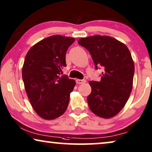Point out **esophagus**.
I'll list each match as a JSON object with an SVG mask.
<instances>
[{
	"mask_svg": "<svg viewBox=\"0 0 152 152\" xmlns=\"http://www.w3.org/2000/svg\"><path fill=\"white\" fill-rule=\"evenodd\" d=\"M76 82L77 84H82L86 82V80L85 79H76Z\"/></svg>",
	"mask_w": 152,
	"mask_h": 152,
	"instance_id": "obj_1",
	"label": "esophagus"
}]
</instances>
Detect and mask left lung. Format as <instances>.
Segmentation results:
<instances>
[{"label": "left lung", "instance_id": "left-lung-1", "mask_svg": "<svg viewBox=\"0 0 152 152\" xmlns=\"http://www.w3.org/2000/svg\"><path fill=\"white\" fill-rule=\"evenodd\" d=\"M78 43L89 50L95 68L104 69L99 82H89V108L100 117H114L124 108L132 90L135 66L131 53L124 44L109 36H90Z\"/></svg>", "mask_w": 152, "mask_h": 152}]
</instances>
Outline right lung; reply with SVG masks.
I'll return each instance as SVG.
<instances>
[{
  "label": "right lung",
  "instance_id": "add662e5",
  "mask_svg": "<svg viewBox=\"0 0 152 152\" xmlns=\"http://www.w3.org/2000/svg\"><path fill=\"white\" fill-rule=\"evenodd\" d=\"M74 37L53 35L35 44L26 54L22 78L32 108L44 120H54L65 112L76 85L66 75V52Z\"/></svg>",
  "mask_w": 152,
  "mask_h": 152
}]
</instances>
